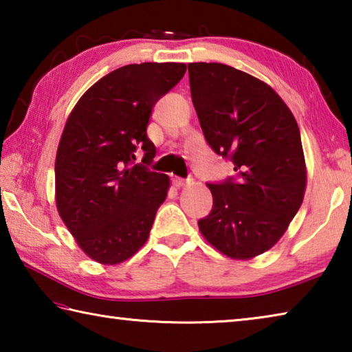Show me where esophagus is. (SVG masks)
I'll return each instance as SVG.
<instances>
[{
  "label": "esophagus",
  "instance_id": "1",
  "mask_svg": "<svg viewBox=\"0 0 352 352\" xmlns=\"http://www.w3.org/2000/svg\"><path fill=\"white\" fill-rule=\"evenodd\" d=\"M172 183H174L177 188H183V186H186V184H189L190 180H184V178L174 177V178H172Z\"/></svg>",
  "mask_w": 352,
  "mask_h": 352
}]
</instances>
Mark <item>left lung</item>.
<instances>
[{
    "label": "left lung",
    "mask_w": 352,
    "mask_h": 352,
    "mask_svg": "<svg viewBox=\"0 0 352 352\" xmlns=\"http://www.w3.org/2000/svg\"><path fill=\"white\" fill-rule=\"evenodd\" d=\"M205 140L231 158L236 178L208 183L205 239L231 259H252L281 239L305 199L307 172L296 119L270 85L223 63H189Z\"/></svg>",
    "instance_id": "8db88e82"
}]
</instances>
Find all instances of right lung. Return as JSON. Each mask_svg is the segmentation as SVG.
Segmentation results:
<instances>
[{
	"label": "right lung",
	"instance_id": "obj_1",
	"mask_svg": "<svg viewBox=\"0 0 352 352\" xmlns=\"http://www.w3.org/2000/svg\"><path fill=\"white\" fill-rule=\"evenodd\" d=\"M184 73V63L126 65L88 88L69 113L56 155V205L77 245L99 264L132 258L168 197L169 177L134 162L140 150L145 164L153 160L148 118Z\"/></svg>",
	"mask_w": 352,
	"mask_h": 352
}]
</instances>
